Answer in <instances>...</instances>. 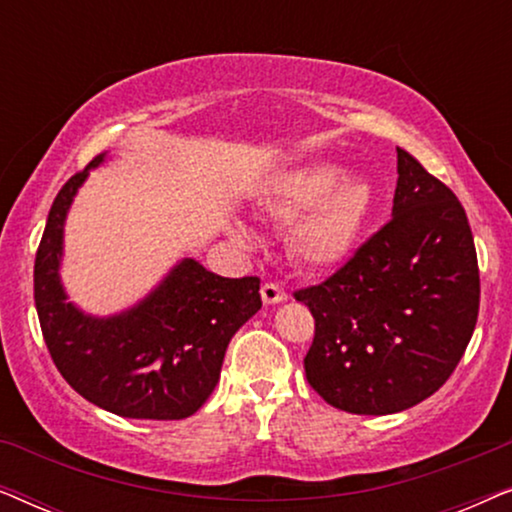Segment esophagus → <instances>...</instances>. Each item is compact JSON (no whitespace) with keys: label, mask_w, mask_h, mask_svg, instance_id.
I'll return each mask as SVG.
<instances>
[{"label":"esophagus","mask_w":512,"mask_h":512,"mask_svg":"<svg viewBox=\"0 0 512 512\" xmlns=\"http://www.w3.org/2000/svg\"><path fill=\"white\" fill-rule=\"evenodd\" d=\"M261 298L265 305H275V303H282V300H286V291L277 282H265L261 286Z\"/></svg>","instance_id":"1"}]
</instances>
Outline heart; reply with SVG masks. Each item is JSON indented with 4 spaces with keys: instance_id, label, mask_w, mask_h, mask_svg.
Instances as JSON below:
<instances>
[{
    "instance_id": "1",
    "label": "heart",
    "mask_w": 512,
    "mask_h": 512,
    "mask_svg": "<svg viewBox=\"0 0 512 512\" xmlns=\"http://www.w3.org/2000/svg\"><path fill=\"white\" fill-rule=\"evenodd\" d=\"M368 205L366 181L342 177V170L333 163L296 167L263 198V212L270 219L296 221L289 247L307 268H331L349 254Z\"/></svg>"
}]
</instances>
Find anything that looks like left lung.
I'll list each match as a JSON object with an SVG mask.
<instances>
[{"mask_svg": "<svg viewBox=\"0 0 512 512\" xmlns=\"http://www.w3.org/2000/svg\"><path fill=\"white\" fill-rule=\"evenodd\" d=\"M391 219L317 286L310 387L352 415H391L443 387L471 342L480 272L466 212L443 181L398 146Z\"/></svg>", "mask_w": 512, "mask_h": 512, "instance_id": "1", "label": "left lung"}]
</instances>
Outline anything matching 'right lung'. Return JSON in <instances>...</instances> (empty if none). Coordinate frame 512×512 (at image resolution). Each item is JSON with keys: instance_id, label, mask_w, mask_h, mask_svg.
<instances>
[{"instance_id": "right-lung-1", "label": "right lung", "mask_w": 512, "mask_h": 512, "mask_svg": "<svg viewBox=\"0 0 512 512\" xmlns=\"http://www.w3.org/2000/svg\"><path fill=\"white\" fill-rule=\"evenodd\" d=\"M95 156L48 212L34 258V305L60 375L97 408L132 419H184L219 382L223 356L244 321L261 310V279H228L193 258L174 265L156 291L116 317L97 319L67 303L60 284L62 228Z\"/></svg>"}]
</instances>
